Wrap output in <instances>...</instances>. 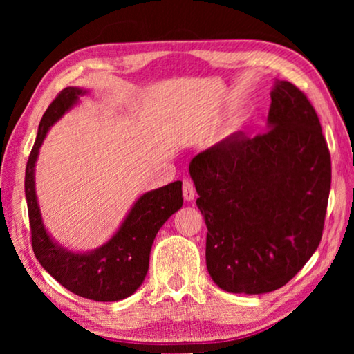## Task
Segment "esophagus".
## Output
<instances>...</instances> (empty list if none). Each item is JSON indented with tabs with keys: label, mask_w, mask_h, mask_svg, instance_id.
I'll return each instance as SVG.
<instances>
[{
	"label": "esophagus",
	"mask_w": 354,
	"mask_h": 354,
	"mask_svg": "<svg viewBox=\"0 0 354 354\" xmlns=\"http://www.w3.org/2000/svg\"><path fill=\"white\" fill-rule=\"evenodd\" d=\"M195 194H196V190H195L194 183H192L190 179H184V181H183V195H184V200L192 201V200L195 198Z\"/></svg>",
	"instance_id": "esophagus-1"
}]
</instances>
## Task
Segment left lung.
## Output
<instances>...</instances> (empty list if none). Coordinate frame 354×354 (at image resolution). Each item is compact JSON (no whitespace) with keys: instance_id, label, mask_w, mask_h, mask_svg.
I'll return each mask as SVG.
<instances>
[{"instance_id":"1","label":"left lung","mask_w":354,"mask_h":354,"mask_svg":"<svg viewBox=\"0 0 354 354\" xmlns=\"http://www.w3.org/2000/svg\"><path fill=\"white\" fill-rule=\"evenodd\" d=\"M270 97L268 131L231 134L189 165L207 227V272L232 293L289 283L325 226L331 156L319 117L289 81L274 82Z\"/></svg>"}]
</instances>
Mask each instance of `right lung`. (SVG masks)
Masks as SVG:
<instances>
[{
    "instance_id": "obj_1",
    "label": "right lung",
    "mask_w": 354,
    "mask_h": 354,
    "mask_svg": "<svg viewBox=\"0 0 354 354\" xmlns=\"http://www.w3.org/2000/svg\"><path fill=\"white\" fill-rule=\"evenodd\" d=\"M86 91L67 87L57 93L40 120L37 139L25 173L31 243L41 267L65 289L95 301H118L139 289L147 277L149 251L170 215L183 206V183L175 181L143 194L109 242L91 253H73L53 242L44 226L35 195L34 167L48 129L76 104Z\"/></svg>"
}]
</instances>
